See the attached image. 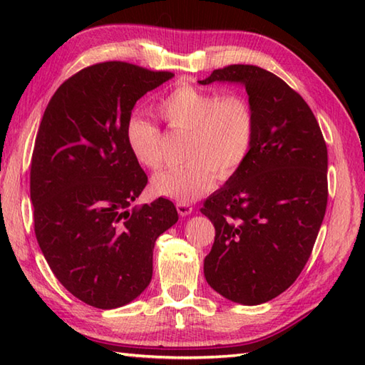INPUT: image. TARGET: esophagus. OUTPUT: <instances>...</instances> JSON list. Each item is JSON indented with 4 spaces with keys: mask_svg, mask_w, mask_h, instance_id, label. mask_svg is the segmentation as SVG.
<instances>
[{
    "mask_svg": "<svg viewBox=\"0 0 365 365\" xmlns=\"http://www.w3.org/2000/svg\"><path fill=\"white\" fill-rule=\"evenodd\" d=\"M177 212L180 216H187L191 215L192 212V205L188 202H177Z\"/></svg>",
    "mask_w": 365,
    "mask_h": 365,
    "instance_id": "esophagus-1",
    "label": "esophagus"
}]
</instances>
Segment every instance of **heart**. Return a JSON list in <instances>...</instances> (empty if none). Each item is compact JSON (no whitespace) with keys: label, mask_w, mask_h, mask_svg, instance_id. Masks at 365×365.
Returning <instances> with one entry per match:
<instances>
[{"label":"heart","mask_w":365,"mask_h":365,"mask_svg":"<svg viewBox=\"0 0 365 365\" xmlns=\"http://www.w3.org/2000/svg\"><path fill=\"white\" fill-rule=\"evenodd\" d=\"M155 111L174 131L187 133L180 166L158 173L152 190L160 196L191 202L216 182L230 178L245 165L252 149L255 119L251 105L240 96H220L192 84H178L163 96ZM125 143L143 168L163 163L161 131L149 119L131 115L125 123Z\"/></svg>","instance_id":"heart-1"}]
</instances>
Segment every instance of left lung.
I'll use <instances>...</instances> for the list:
<instances>
[{
	"mask_svg": "<svg viewBox=\"0 0 365 365\" xmlns=\"http://www.w3.org/2000/svg\"><path fill=\"white\" fill-rule=\"evenodd\" d=\"M242 83L255 119L245 165L200 208L215 226L204 260L213 290L255 306L297 281L328 204V149L297 91L257 66L234 64L199 81Z\"/></svg>",
	"mask_w": 365,
	"mask_h": 365,
	"instance_id": "obj_1",
	"label": "left lung"
}]
</instances>
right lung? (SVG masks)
Masks as SVG:
<instances>
[{
    "label": "right lung",
    "instance_id": "1",
    "mask_svg": "<svg viewBox=\"0 0 365 365\" xmlns=\"http://www.w3.org/2000/svg\"><path fill=\"white\" fill-rule=\"evenodd\" d=\"M173 76L122 61L89 66L61 84L38 125L29 177L37 243L58 281L97 309L145 290L155 242L178 220L165 197L131 208L147 175L125 143L138 100Z\"/></svg>",
    "mask_w": 365,
    "mask_h": 365
}]
</instances>
